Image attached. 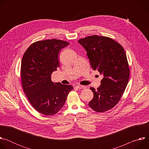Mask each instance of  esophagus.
I'll use <instances>...</instances> for the list:
<instances>
[{
    "label": "esophagus",
    "instance_id": "34e87169",
    "mask_svg": "<svg viewBox=\"0 0 149 149\" xmlns=\"http://www.w3.org/2000/svg\"><path fill=\"white\" fill-rule=\"evenodd\" d=\"M76 88L78 89H85L86 88V87H85L84 86H81V85H78V86H76Z\"/></svg>",
    "mask_w": 149,
    "mask_h": 149
}]
</instances>
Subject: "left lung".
Returning <instances> with one entry per match:
<instances>
[{
  "label": "left lung",
  "instance_id": "8db88e82",
  "mask_svg": "<svg viewBox=\"0 0 149 149\" xmlns=\"http://www.w3.org/2000/svg\"><path fill=\"white\" fill-rule=\"evenodd\" d=\"M78 42L86 50L93 69L104 75L97 90L90 88L94 97L89 107L98 113L110 110L120 100L129 79L130 69L124 49L107 36L92 35Z\"/></svg>",
  "mask_w": 149,
  "mask_h": 149
}]
</instances>
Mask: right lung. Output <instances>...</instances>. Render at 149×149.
<instances>
[{
	"mask_svg": "<svg viewBox=\"0 0 149 149\" xmlns=\"http://www.w3.org/2000/svg\"><path fill=\"white\" fill-rule=\"evenodd\" d=\"M68 45L60 39L38 40L22 57L20 75L24 91L32 107L44 115L56 114L73 89L70 85L54 84L51 80L52 72L59 67L58 53Z\"/></svg>",
	"mask_w": 149,
	"mask_h": 149,
	"instance_id": "add662e5",
	"label": "right lung"
}]
</instances>
